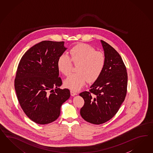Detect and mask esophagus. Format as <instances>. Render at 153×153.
Returning <instances> with one entry per match:
<instances>
[{
  "instance_id": "esophagus-1",
  "label": "esophagus",
  "mask_w": 153,
  "mask_h": 153,
  "mask_svg": "<svg viewBox=\"0 0 153 153\" xmlns=\"http://www.w3.org/2000/svg\"><path fill=\"white\" fill-rule=\"evenodd\" d=\"M71 95L72 96H74L75 95H77V92H76L75 91H72V90H71L70 91Z\"/></svg>"
}]
</instances>
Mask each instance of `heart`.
I'll return each instance as SVG.
<instances>
[{"instance_id": "obj_1", "label": "heart", "mask_w": 153, "mask_h": 153, "mask_svg": "<svg viewBox=\"0 0 153 153\" xmlns=\"http://www.w3.org/2000/svg\"><path fill=\"white\" fill-rule=\"evenodd\" d=\"M73 63L76 66L77 74L70 76L64 82L65 86L73 91H79L87 82L95 81L101 74L105 66L103 53L96 51L86 44L74 45L69 51V56L62 54L58 59V70L65 76L71 72Z\"/></svg>"}]
</instances>
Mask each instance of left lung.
Wrapping results in <instances>:
<instances>
[{"label": "left lung", "mask_w": 153, "mask_h": 153, "mask_svg": "<svg viewBox=\"0 0 153 153\" xmlns=\"http://www.w3.org/2000/svg\"><path fill=\"white\" fill-rule=\"evenodd\" d=\"M105 66L89 91L79 94L85 103L81 108L83 119L100 125L110 120L119 110L127 92L128 74L120 54L106 42L101 40Z\"/></svg>", "instance_id": "1"}]
</instances>
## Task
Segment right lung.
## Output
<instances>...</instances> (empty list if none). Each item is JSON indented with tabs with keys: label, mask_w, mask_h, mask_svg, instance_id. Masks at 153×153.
<instances>
[{
	"label": "right lung",
	"mask_w": 153,
	"mask_h": 153,
	"mask_svg": "<svg viewBox=\"0 0 153 153\" xmlns=\"http://www.w3.org/2000/svg\"><path fill=\"white\" fill-rule=\"evenodd\" d=\"M64 42L42 41L23 57L17 68L14 87L25 115L34 123L49 124L57 119L70 91L60 89L58 59L67 50Z\"/></svg>",
	"instance_id": "right-lung-1"
}]
</instances>
